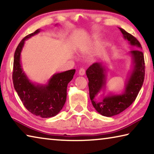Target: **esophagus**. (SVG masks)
<instances>
[{"mask_svg": "<svg viewBox=\"0 0 154 154\" xmlns=\"http://www.w3.org/2000/svg\"><path fill=\"white\" fill-rule=\"evenodd\" d=\"M85 73V71L84 69H83V68H82V69H79V75H81V76H83V75H84Z\"/></svg>", "mask_w": 154, "mask_h": 154, "instance_id": "34e87169", "label": "esophagus"}]
</instances>
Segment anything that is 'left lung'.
<instances>
[{
  "label": "left lung",
  "instance_id": "1",
  "mask_svg": "<svg viewBox=\"0 0 154 154\" xmlns=\"http://www.w3.org/2000/svg\"><path fill=\"white\" fill-rule=\"evenodd\" d=\"M119 29L129 45L136 48V50L127 53V55L131 57L132 69L125 83L124 90L121 93L110 92L106 95L103 93L102 100H96L99 94H100L106 88L108 64L106 62H96L86 71L92 105L98 113L105 117L116 116L128 107L136 99L145 77L144 55L141 51V45L134 36L121 28Z\"/></svg>",
  "mask_w": 154,
  "mask_h": 154
}]
</instances>
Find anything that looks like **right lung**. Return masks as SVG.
<instances>
[{
	"instance_id": "add662e5",
	"label": "right lung",
	"mask_w": 154,
	"mask_h": 154,
	"mask_svg": "<svg viewBox=\"0 0 154 154\" xmlns=\"http://www.w3.org/2000/svg\"><path fill=\"white\" fill-rule=\"evenodd\" d=\"M40 32L41 29H37L25 36L15 49L13 82L27 110L36 116L48 118L56 116L63 108L66 100L67 85L73 78L75 69L54 74L45 84L32 82L29 79L22 66L21 53L25 41Z\"/></svg>"
}]
</instances>
